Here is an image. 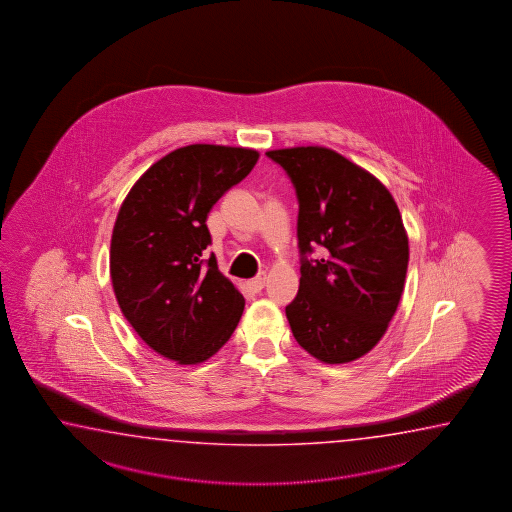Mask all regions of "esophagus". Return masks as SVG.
Here are the masks:
<instances>
[{
	"label": "esophagus",
	"mask_w": 512,
	"mask_h": 512,
	"mask_svg": "<svg viewBox=\"0 0 512 512\" xmlns=\"http://www.w3.org/2000/svg\"><path fill=\"white\" fill-rule=\"evenodd\" d=\"M263 285H265V274H258L256 278H252V280L247 282V287L251 289L252 293H260Z\"/></svg>",
	"instance_id": "34e87169"
}]
</instances>
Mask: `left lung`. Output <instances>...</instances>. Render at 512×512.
Returning a JSON list of instances; mask_svg holds the SVG:
<instances>
[{"mask_svg": "<svg viewBox=\"0 0 512 512\" xmlns=\"http://www.w3.org/2000/svg\"><path fill=\"white\" fill-rule=\"evenodd\" d=\"M300 203V287L285 315L296 342L324 364L364 357L384 337L403 294L408 234L390 190L324 146L269 150ZM315 244L325 254L309 261Z\"/></svg>", "mask_w": 512, "mask_h": 512, "instance_id": "left-lung-1", "label": "left lung"}]
</instances>
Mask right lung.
Listing matches in <instances>:
<instances>
[{
  "label": "right lung",
  "instance_id": "right-lung-1",
  "mask_svg": "<svg viewBox=\"0 0 512 512\" xmlns=\"http://www.w3.org/2000/svg\"><path fill=\"white\" fill-rule=\"evenodd\" d=\"M252 148L190 144L131 186L111 234L109 274L122 315L164 359L199 364L227 344L245 298L218 269L208 212L251 174Z\"/></svg>",
  "mask_w": 512,
  "mask_h": 512
}]
</instances>
